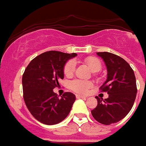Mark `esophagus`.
Segmentation results:
<instances>
[{"instance_id":"esophagus-1","label":"esophagus","mask_w":146,"mask_h":146,"mask_svg":"<svg viewBox=\"0 0 146 146\" xmlns=\"http://www.w3.org/2000/svg\"><path fill=\"white\" fill-rule=\"evenodd\" d=\"M76 98L77 99H80V98H83V99H86V96H82V95H79V94H76Z\"/></svg>"}]
</instances>
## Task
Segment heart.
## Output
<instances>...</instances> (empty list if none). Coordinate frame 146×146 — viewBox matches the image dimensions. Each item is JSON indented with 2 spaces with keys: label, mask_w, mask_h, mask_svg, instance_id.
Wrapping results in <instances>:
<instances>
[{
  "label": "heart",
  "mask_w": 146,
  "mask_h": 146,
  "mask_svg": "<svg viewBox=\"0 0 146 146\" xmlns=\"http://www.w3.org/2000/svg\"><path fill=\"white\" fill-rule=\"evenodd\" d=\"M84 62L92 72H99L102 68V63L100 59L95 56H88L84 59ZM75 69V62L74 60H68L65 64L63 68V73L66 77H72ZM93 86V83L90 80H84L81 79H75L69 83V88L72 91L78 93L84 94Z\"/></svg>",
  "instance_id": "b5f03b06"
}]
</instances>
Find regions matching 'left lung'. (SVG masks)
I'll use <instances>...</instances> for the list:
<instances>
[{"label": "left lung", "mask_w": 146, "mask_h": 146, "mask_svg": "<svg viewBox=\"0 0 146 146\" xmlns=\"http://www.w3.org/2000/svg\"><path fill=\"white\" fill-rule=\"evenodd\" d=\"M104 60L108 71L106 82L100 87L108 97L97 100V106L91 111L93 117L105 125L117 123L131 110L137 93L133 70L123 58L108 52L96 53Z\"/></svg>", "instance_id": "1"}]
</instances>
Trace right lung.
I'll list each match as a JSON object with an SVG mask.
<instances>
[{
  "mask_svg": "<svg viewBox=\"0 0 146 146\" xmlns=\"http://www.w3.org/2000/svg\"><path fill=\"white\" fill-rule=\"evenodd\" d=\"M76 53L47 51L30 62L23 73V98L32 116L40 123L53 125L60 123L69 114L75 96L66 92L59 98L53 89L63 79L66 62Z\"/></svg>",
  "mask_w": 146,
  "mask_h": 146,
  "instance_id": "add662e5",
  "label": "right lung"
}]
</instances>
